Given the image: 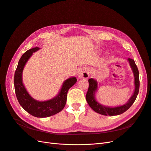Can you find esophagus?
<instances>
[{"mask_svg":"<svg viewBox=\"0 0 151 151\" xmlns=\"http://www.w3.org/2000/svg\"><path fill=\"white\" fill-rule=\"evenodd\" d=\"M90 75L89 70L87 67H81L78 71V76L81 78H88Z\"/></svg>","mask_w":151,"mask_h":151,"instance_id":"34e87169","label":"esophagus"}]
</instances>
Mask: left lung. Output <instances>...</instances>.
Here are the masks:
<instances>
[{
    "mask_svg": "<svg viewBox=\"0 0 151 151\" xmlns=\"http://www.w3.org/2000/svg\"><path fill=\"white\" fill-rule=\"evenodd\" d=\"M128 60L129 63H130L133 73H134L135 88L134 93H133V96L130 98V99L124 105L116 107H109L102 106L101 104H99V103L96 101V99H95V92H96L97 88V83L96 82V81H95V80L92 78H90L88 80L89 87L87 93L86 94V100H87V103L90 106V107H91L94 111H96V113L105 116L119 115L127 111L133 104V102H135L138 96V93H139V72L134 60L131 58H128Z\"/></svg>",
    "mask_w": 151,
    "mask_h": 151,
    "instance_id": "obj_1",
    "label": "left lung"
}]
</instances>
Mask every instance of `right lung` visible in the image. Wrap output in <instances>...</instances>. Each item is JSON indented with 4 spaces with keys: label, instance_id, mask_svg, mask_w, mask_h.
<instances>
[{
    "label": "right lung",
    "instance_id": "1",
    "mask_svg": "<svg viewBox=\"0 0 151 151\" xmlns=\"http://www.w3.org/2000/svg\"><path fill=\"white\" fill-rule=\"evenodd\" d=\"M38 49V47H35L25 52L22 55L15 71L14 84L17 99L23 108L35 117L46 118L57 114L63 109L66 103L68 91L75 84L77 80L75 77L66 80L64 82L58 96L52 99L44 102H39L33 99L28 94L23 84L22 72L28 59L33 52Z\"/></svg>",
    "mask_w": 151,
    "mask_h": 151
}]
</instances>
